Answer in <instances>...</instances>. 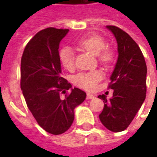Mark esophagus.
<instances>
[{
	"label": "esophagus",
	"instance_id": "esophagus-1",
	"mask_svg": "<svg viewBox=\"0 0 157 157\" xmlns=\"http://www.w3.org/2000/svg\"><path fill=\"white\" fill-rule=\"evenodd\" d=\"M94 98H95V96L92 95L91 93H87L86 94V99H93Z\"/></svg>",
	"mask_w": 157,
	"mask_h": 157
}]
</instances>
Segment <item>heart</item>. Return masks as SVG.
I'll return each mask as SVG.
<instances>
[{"mask_svg":"<svg viewBox=\"0 0 157 157\" xmlns=\"http://www.w3.org/2000/svg\"><path fill=\"white\" fill-rule=\"evenodd\" d=\"M78 47L85 49L93 55H98L99 60L102 63H109L113 58V52L109 48H105V42L102 37L98 35L86 36L80 39L77 43ZM59 60L66 70L71 71L75 66L74 52L71 48L66 47L59 53ZM102 78V72L94 71L90 72H81L73 79L74 83L86 90L96 88L98 82Z\"/></svg>","mask_w":157,"mask_h":157,"instance_id":"heart-1","label":"heart"}]
</instances>
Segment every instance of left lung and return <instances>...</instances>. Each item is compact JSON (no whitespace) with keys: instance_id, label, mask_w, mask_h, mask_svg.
<instances>
[{"instance_id":"1","label":"left lung","mask_w":157,"mask_h":157,"mask_svg":"<svg viewBox=\"0 0 157 157\" xmlns=\"http://www.w3.org/2000/svg\"><path fill=\"white\" fill-rule=\"evenodd\" d=\"M106 28L115 37L118 55L110 76L113 97L98 96L104 102L99 118L110 131L120 132L127 128L145 101L147 68L140 48L127 33L115 26Z\"/></svg>"}]
</instances>
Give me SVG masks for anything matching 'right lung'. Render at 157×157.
I'll use <instances>...</instances> for the list:
<instances>
[{
  "label": "right lung",
  "instance_id": "obj_1",
  "mask_svg": "<svg viewBox=\"0 0 157 157\" xmlns=\"http://www.w3.org/2000/svg\"><path fill=\"white\" fill-rule=\"evenodd\" d=\"M68 32L54 28L42 30L29 42L21 59V89L28 108L38 124L52 135L68 130L75 109L86 97L61 76L59 47ZM66 90L71 93L63 98Z\"/></svg>",
  "mask_w": 157,
  "mask_h": 157
}]
</instances>
